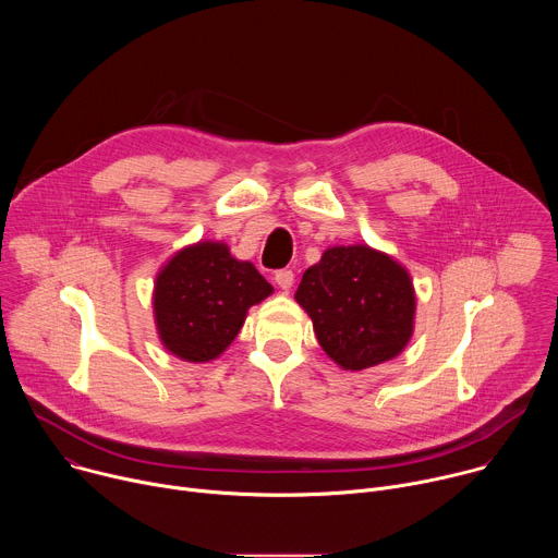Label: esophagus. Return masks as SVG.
Returning a JSON list of instances; mask_svg holds the SVG:
<instances>
[{
	"mask_svg": "<svg viewBox=\"0 0 558 558\" xmlns=\"http://www.w3.org/2000/svg\"><path fill=\"white\" fill-rule=\"evenodd\" d=\"M274 280H276V284H278L280 289L289 291V289L293 287V271H291V269H280V271H276Z\"/></svg>",
	"mask_w": 558,
	"mask_h": 558,
	"instance_id": "esophagus-1",
	"label": "esophagus"
}]
</instances>
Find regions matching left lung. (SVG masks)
I'll return each mask as SVG.
<instances>
[{
    "mask_svg": "<svg viewBox=\"0 0 558 558\" xmlns=\"http://www.w3.org/2000/svg\"><path fill=\"white\" fill-rule=\"evenodd\" d=\"M325 353L344 371L400 355L413 336L415 289L409 271L366 245L331 247L295 291Z\"/></svg>",
    "mask_w": 558,
    "mask_h": 558,
    "instance_id": "8db88e82",
    "label": "left lung"
}]
</instances>
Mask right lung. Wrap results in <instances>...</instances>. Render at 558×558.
<instances>
[{
    "label": "right lung",
    "mask_w": 558,
    "mask_h": 558,
    "mask_svg": "<svg viewBox=\"0 0 558 558\" xmlns=\"http://www.w3.org/2000/svg\"><path fill=\"white\" fill-rule=\"evenodd\" d=\"M274 287L225 243L181 250L156 276L154 317L163 347L185 362L216 360Z\"/></svg>",
    "instance_id": "obj_1"
}]
</instances>
